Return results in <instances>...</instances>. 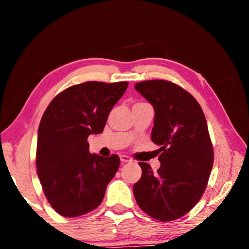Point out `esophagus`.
Returning <instances> with one entry per match:
<instances>
[{"label":"esophagus","mask_w":249,"mask_h":249,"mask_svg":"<svg viewBox=\"0 0 249 249\" xmlns=\"http://www.w3.org/2000/svg\"><path fill=\"white\" fill-rule=\"evenodd\" d=\"M121 161H122V162H130V161H132V158H130L129 156L122 155V156H121Z\"/></svg>","instance_id":"34e87169"}]
</instances>
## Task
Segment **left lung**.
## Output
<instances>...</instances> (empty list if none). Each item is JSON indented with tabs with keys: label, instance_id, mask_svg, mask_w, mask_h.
Instances as JSON below:
<instances>
[{
	"label": "left lung",
	"instance_id": "left-lung-1",
	"mask_svg": "<svg viewBox=\"0 0 249 249\" xmlns=\"http://www.w3.org/2000/svg\"><path fill=\"white\" fill-rule=\"evenodd\" d=\"M135 90L153 104L151 141L160 146L157 172L148 163L138 162L142 177L133 187L135 199L155 220L175 221L200 201L213 167L204 113L188 91L167 80L138 82Z\"/></svg>",
	"mask_w": 249,
	"mask_h": 249
}]
</instances>
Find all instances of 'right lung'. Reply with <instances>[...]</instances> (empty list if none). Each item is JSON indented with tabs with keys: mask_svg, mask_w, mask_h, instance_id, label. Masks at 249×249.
<instances>
[{
	"mask_svg": "<svg viewBox=\"0 0 249 249\" xmlns=\"http://www.w3.org/2000/svg\"><path fill=\"white\" fill-rule=\"evenodd\" d=\"M128 82L88 81L54 96L41 117L37 137V175L53 209L78 217L102 202L120 157L90 154L88 137L103 132L107 116Z\"/></svg>",
	"mask_w": 249,
	"mask_h": 249,
	"instance_id": "1",
	"label": "right lung"
}]
</instances>
